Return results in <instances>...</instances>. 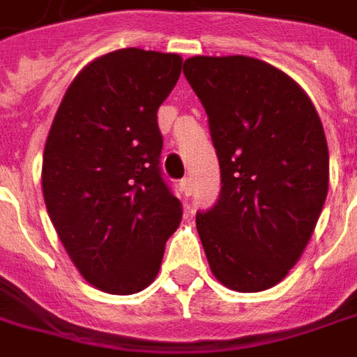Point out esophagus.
I'll list each match as a JSON object with an SVG mask.
<instances>
[{
    "mask_svg": "<svg viewBox=\"0 0 357 357\" xmlns=\"http://www.w3.org/2000/svg\"><path fill=\"white\" fill-rule=\"evenodd\" d=\"M179 187H181V191H183V195H185V197L193 195V183H191V179H189V178L181 179Z\"/></svg>",
    "mask_w": 357,
    "mask_h": 357,
    "instance_id": "34e87169",
    "label": "esophagus"
}]
</instances>
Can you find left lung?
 I'll use <instances>...</instances> for the list:
<instances>
[{
  "mask_svg": "<svg viewBox=\"0 0 357 357\" xmlns=\"http://www.w3.org/2000/svg\"><path fill=\"white\" fill-rule=\"evenodd\" d=\"M183 75L220 162V197L197 214L208 266L230 290H268L300 261L325 204L321 118L300 84L255 57H189Z\"/></svg>",
  "mask_w": 357,
  "mask_h": 357,
  "instance_id": "obj_1",
  "label": "left lung"
}]
</instances>
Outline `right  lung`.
<instances>
[{"instance_id":"obj_1","label":"right lung","mask_w":357,"mask_h":357,"mask_svg":"<svg viewBox=\"0 0 357 357\" xmlns=\"http://www.w3.org/2000/svg\"><path fill=\"white\" fill-rule=\"evenodd\" d=\"M178 54L123 48L96 57L69 84L50 127L42 193L77 271L116 296L160 271L181 203L158 168L156 112L181 75Z\"/></svg>"}]
</instances>
